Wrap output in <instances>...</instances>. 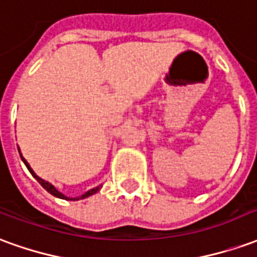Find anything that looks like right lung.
<instances>
[{
  "mask_svg": "<svg viewBox=\"0 0 257 257\" xmlns=\"http://www.w3.org/2000/svg\"><path fill=\"white\" fill-rule=\"evenodd\" d=\"M18 150H19V154H20V158H22V161L25 162V165H26V167H27V169L30 171L31 175H33V176L36 178L37 182L41 184L42 187L47 190L48 193H51V194H52V195H55V197H58V198L67 199V201H78V199L88 198V197H90V195H93V194H96V193H97V191H99V190L101 189V184H100V186H97V187H95V189L88 190L86 193H84V194H82V195H79V197H74V198H73V197H66L64 194H62V193H60V191H58V190H56V187H55V186H53L52 183H49V182H47V180H44V179H41V178H40V176H37L36 172H34V171L31 169L30 164L26 161L25 157L22 156V153H20V149H18Z\"/></svg>",
  "mask_w": 257,
  "mask_h": 257,
  "instance_id": "obj_1",
  "label": "right lung"
}]
</instances>
